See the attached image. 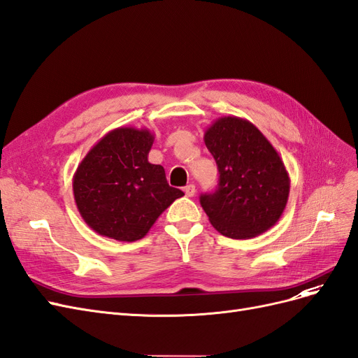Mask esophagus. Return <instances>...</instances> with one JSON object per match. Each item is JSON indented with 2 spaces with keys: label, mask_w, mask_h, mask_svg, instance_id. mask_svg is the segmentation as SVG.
Segmentation results:
<instances>
[{
  "label": "esophagus",
  "mask_w": 358,
  "mask_h": 358,
  "mask_svg": "<svg viewBox=\"0 0 358 358\" xmlns=\"http://www.w3.org/2000/svg\"><path fill=\"white\" fill-rule=\"evenodd\" d=\"M183 191H185L187 197H194V196H196V185H192V183H189V185H187L185 188H183Z\"/></svg>",
  "instance_id": "esophagus-1"
}]
</instances>
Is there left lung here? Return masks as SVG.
<instances>
[{
    "label": "left lung",
    "instance_id": "left-lung-1",
    "mask_svg": "<svg viewBox=\"0 0 358 358\" xmlns=\"http://www.w3.org/2000/svg\"><path fill=\"white\" fill-rule=\"evenodd\" d=\"M204 143L220 171L218 188L200 197L210 224L231 239H251L282 216L289 176L276 149L248 119L221 116Z\"/></svg>",
    "mask_w": 358,
    "mask_h": 358
}]
</instances>
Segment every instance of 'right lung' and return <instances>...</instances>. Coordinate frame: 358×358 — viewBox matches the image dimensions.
Segmentation results:
<instances>
[{"label": "right lung", "mask_w": 358, "mask_h": 358, "mask_svg": "<svg viewBox=\"0 0 358 358\" xmlns=\"http://www.w3.org/2000/svg\"><path fill=\"white\" fill-rule=\"evenodd\" d=\"M148 128L119 127L96 142L73 176V194L83 221L119 242L142 239L183 192L166 171L148 161L154 143Z\"/></svg>", "instance_id": "right-lung-1"}]
</instances>
